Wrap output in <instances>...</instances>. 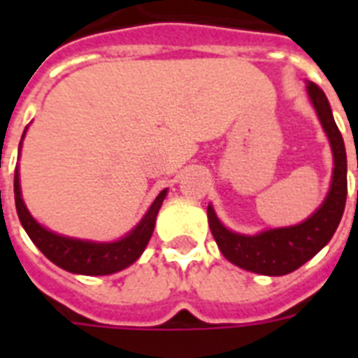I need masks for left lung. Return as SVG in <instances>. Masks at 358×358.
Wrapping results in <instances>:
<instances>
[{"label": "left lung", "mask_w": 358, "mask_h": 358, "mask_svg": "<svg viewBox=\"0 0 358 358\" xmlns=\"http://www.w3.org/2000/svg\"><path fill=\"white\" fill-rule=\"evenodd\" d=\"M306 89L317 117L322 120L323 129L331 141L334 156L333 184L320 210L295 227L267 230L258 236H241L224 229L219 223L217 215L213 213V208L208 206V223L221 252L227 260L247 271L269 277L295 271L331 241L338 229L340 219L344 215L348 199V157L344 139L334 122L325 92L316 83H308Z\"/></svg>", "instance_id": "8db88e82"}]
</instances>
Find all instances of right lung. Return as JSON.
I'll use <instances>...</instances> for the list:
<instances>
[{
    "instance_id": "add662e5",
    "label": "right lung",
    "mask_w": 358,
    "mask_h": 358,
    "mask_svg": "<svg viewBox=\"0 0 358 358\" xmlns=\"http://www.w3.org/2000/svg\"><path fill=\"white\" fill-rule=\"evenodd\" d=\"M167 195V189H163L152 202L148 212L141 223L129 232L126 238L113 241V243H92V241H81V239L64 238V236L53 234L50 230L36 223L27 212L22 191H20L18 171H14V202L18 212L20 223L25 229L31 241L41 249V252L52 260L55 266L63 267L64 271L80 273V275H111L117 273L129 264H134L145 250L148 239H150L154 227H156V215L162 208V202Z\"/></svg>"
}]
</instances>
